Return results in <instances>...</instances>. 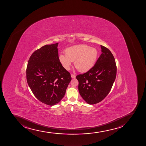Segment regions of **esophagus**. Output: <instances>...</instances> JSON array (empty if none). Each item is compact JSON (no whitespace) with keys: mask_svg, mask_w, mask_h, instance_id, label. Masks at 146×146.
Masks as SVG:
<instances>
[{"mask_svg":"<svg viewBox=\"0 0 146 146\" xmlns=\"http://www.w3.org/2000/svg\"><path fill=\"white\" fill-rule=\"evenodd\" d=\"M71 77L72 78H75V75H74L73 74H71Z\"/></svg>","mask_w":146,"mask_h":146,"instance_id":"1","label":"esophagus"}]
</instances>
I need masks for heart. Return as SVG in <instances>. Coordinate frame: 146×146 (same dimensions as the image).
Listing matches in <instances>:
<instances>
[{
  "label": "heart",
  "instance_id": "heart-1",
  "mask_svg": "<svg viewBox=\"0 0 146 146\" xmlns=\"http://www.w3.org/2000/svg\"><path fill=\"white\" fill-rule=\"evenodd\" d=\"M98 51L86 44H79L67 48L65 55L60 54V62L66 70H69L72 62L79 72H86L91 69L98 58Z\"/></svg>",
  "mask_w": 146,
  "mask_h": 146
}]
</instances>
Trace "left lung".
<instances>
[{"mask_svg": "<svg viewBox=\"0 0 146 146\" xmlns=\"http://www.w3.org/2000/svg\"><path fill=\"white\" fill-rule=\"evenodd\" d=\"M102 54L94 67L83 74L77 75L80 95L86 103L102 102L109 94L115 81L117 68L115 59L107 48L100 46Z\"/></svg>", "mask_w": 146, "mask_h": 146, "instance_id": "left-lung-1", "label": "left lung"}]
</instances>
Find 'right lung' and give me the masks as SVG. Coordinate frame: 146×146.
Listing matches in <instances>:
<instances>
[{"label": "right lung", "instance_id": "obj_1", "mask_svg": "<svg viewBox=\"0 0 146 146\" xmlns=\"http://www.w3.org/2000/svg\"><path fill=\"white\" fill-rule=\"evenodd\" d=\"M58 43L46 44L30 57L26 69L28 84L38 100L49 106L57 104L64 96L71 74L58 58Z\"/></svg>", "mask_w": 146, "mask_h": 146}]
</instances>
